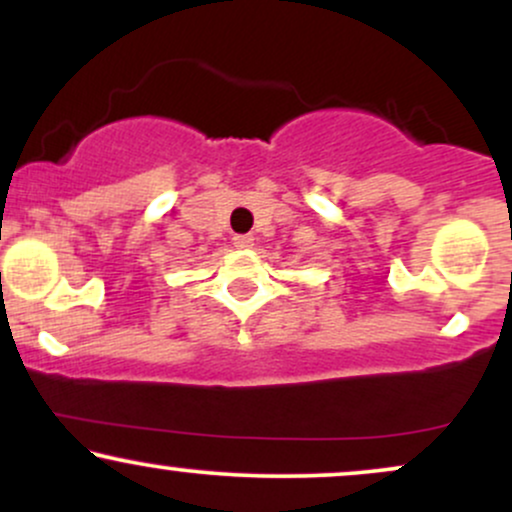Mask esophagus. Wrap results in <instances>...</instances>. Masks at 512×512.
<instances>
[{"instance_id":"34e87169","label":"esophagus","mask_w":512,"mask_h":512,"mask_svg":"<svg viewBox=\"0 0 512 512\" xmlns=\"http://www.w3.org/2000/svg\"><path fill=\"white\" fill-rule=\"evenodd\" d=\"M252 243H255V238H252V236H236V238H233V245H236V248H240V250L252 248Z\"/></svg>"}]
</instances>
